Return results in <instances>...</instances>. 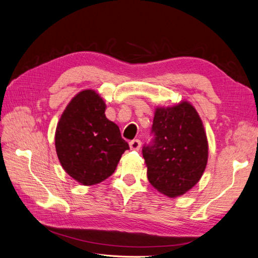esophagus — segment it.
Wrapping results in <instances>:
<instances>
[{
	"label": "esophagus",
	"instance_id": "obj_1",
	"mask_svg": "<svg viewBox=\"0 0 258 258\" xmlns=\"http://www.w3.org/2000/svg\"><path fill=\"white\" fill-rule=\"evenodd\" d=\"M142 146V142L140 140H134L130 142V147L132 150H140Z\"/></svg>",
	"mask_w": 258,
	"mask_h": 258
}]
</instances>
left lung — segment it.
Returning <instances> with one entry per match:
<instances>
[{
    "mask_svg": "<svg viewBox=\"0 0 258 258\" xmlns=\"http://www.w3.org/2000/svg\"><path fill=\"white\" fill-rule=\"evenodd\" d=\"M154 143L144 146L147 177L158 192L174 198L194 187L208 161V141L201 116L192 103L157 107Z\"/></svg>",
    "mask_w": 258,
    "mask_h": 258,
    "instance_id": "8db88e82",
    "label": "left lung"
}]
</instances>
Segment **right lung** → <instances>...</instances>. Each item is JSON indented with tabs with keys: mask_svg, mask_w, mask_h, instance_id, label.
<instances>
[{
	"mask_svg": "<svg viewBox=\"0 0 258 258\" xmlns=\"http://www.w3.org/2000/svg\"><path fill=\"white\" fill-rule=\"evenodd\" d=\"M105 102L97 91H79L66 105L55 130L61 166L82 185H95L114 172L130 149L117 125L105 116Z\"/></svg>",
	"mask_w": 258,
	"mask_h": 258,
	"instance_id": "right-lung-1",
	"label": "right lung"
}]
</instances>
